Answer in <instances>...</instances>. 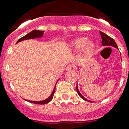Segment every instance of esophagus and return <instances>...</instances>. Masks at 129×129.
<instances>
[{
	"mask_svg": "<svg viewBox=\"0 0 129 129\" xmlns=\"http://www.w3.org/2000/svg\"><path fill=\"white\" fill-rule=\"evenodd\" d=\"M72 68H73V66L72 65V64H69V65H68L67 67V68H66V70H71Z\"/></svg>",
	"mask_w": 129,
	"mask_h": 129,
	"instance_id": "1",
	"label": "esophagus"
}]
</instances>
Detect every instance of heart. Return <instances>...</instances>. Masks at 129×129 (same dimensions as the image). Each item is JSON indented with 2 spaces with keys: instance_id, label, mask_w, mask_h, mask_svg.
Listing matches in <instances>:
<instances>
[{
  "instance_id": "b5f03b06",
  "label": "heart",
  "mask_w": 129,
  "mask_h": 129,
  "mask_svg": "<svg viewBox=\"0 0 129 129\" xmlns=\"http://www.w3.org/2000/svg\"><path fill=\"white\" fill-rule=\"evenodd\" d=\"M87 40L86 37H80V38L76 39L70 43V47L73 50L76 52L81 50L84 48V50L86 53H91L94 50L95 43L92 41H87Z\"/></svg>"
}]
</instances>
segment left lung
Returning a JSON list of instances; mask_svg holds the SVG:
<instances>
[{"mask_svg":"<svg viewBox=\"0 0 129 129\" xmlns=\"http://www.w3.org/2000/svg\"><path fill=\"white\" fill-rule=\"evenodd\" d=\"M100 35H101V39H102V41H101V43H102V45H103V46H113V47L116 48H117V49H118V46H117V44H116V42H115V41L113 39L111 38L110 37H109V35H107V34H105V33L102 32V31H100ZM76 90H77V94H79V96H80L81 98L83 99V100H84L85 101H88V102H92V101H90V100H86L85 98H84V97H83V95H81V94L80 92H79V91L78 87H77V86H76Z\"/></svg>","mask_w":129,"mask_h":129,"instance_id":"left-lung-1","label":"left lung"}]
</instances>
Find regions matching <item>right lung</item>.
I'll use <instances>...</instances> for the list:
<instances>
[{"label":"right lung","instance_id":"add662e5","mask_svg":"<svg viewBox=\"0 0 129 129\" xmlns=\"http://www.w3.org/2000/svg\"><path fill=\"white\" fill-rule=\"evenodd\" d=\"M43 34H44V31H41V30H36V29H34V30L31 31V32H29V34H28L27 35H26L24 37H21L20 39H19L18 40L17 43L19 42L22 41H24V40H28V39H35V38H39V37H43ZM56 86V85H55ZM55 86L54 88H53V90L52 92V94L50 95L49 98H48L46 100H43V101H29V100H26V101H29L30 103H35V104H39V105H44V104H46V103H49L51 100H52L53 97V94L55 93Z\"/></svg>","mask_w":129,"mask_h":129}]
</instances>
